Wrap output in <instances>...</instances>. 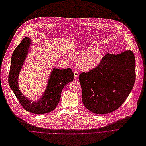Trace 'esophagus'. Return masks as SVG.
<instances>
[{
  "label": "esophagus",
  "instance_id": "esophagus-1",
  "mask_svg": "<svg viewBox=\"0 0 146 146\" xmlns=\"http://www.w3.org/2000/svg\"><path fill=\"white\" fill-rule=\"evenodd\" d=\"M74 77H75V78H76L77 77H78V76H79V72H77V71H75V72H74Z\"/></svg>",
  "mask_w": 146,
  "mask_h": 146
}]
</instances>
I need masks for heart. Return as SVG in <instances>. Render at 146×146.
<instances>
[{"mask_svg":"<svg viewBox=\"0 0 146 146\" xmlns=\"http://www.w3.org/2000/svg\"><path fill=\"white\" fill-rule=\"evenodd\" d=\"M102 57V52L99 48L86 50L78 57V64L83 70H90L100 63Z\"/></svg>","mask_w":146,"mask_h":146,"instance_id":"obj_1","label":"heart"}]
</instances>
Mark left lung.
<instances>
[{
	"mask_svg": "<svg viewBox=\"0 0 146 146\" xmlns=\"http://www.w3.org/2000/svg\"><path fill=\"white\" fill-rule=\"evenodd\" d=\"M135 66L134 54L128 50L117 54L107 53L97 67L81 73L79 80L85 107L98 114L119 108L133 89Z\"/></svg>",
	"mask_w": 146,
	"mask_h": 146,
	"instance_id": "obj_1",
	"label": "left lung"
}]
</instances>
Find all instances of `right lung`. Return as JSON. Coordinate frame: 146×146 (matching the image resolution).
I'll list each match as a JSON object with an SVG mask.
<instances>
[{"instance_id":"1","label":"right lung","mask_w":146,"mask_h":146,"mask_svg":"<svg viewBox=\"0 0 146 146\" xmlns=\"http://www.w3.org/2000/svg\"><path fill=\"white\" fill-rule=\"evenodd\" d=\"M31 40L29 37L24 38L13 52L9 74V84L17 100L26 111L37 114L48 113L57 106L63 87L74 79V72L71 68L60 70L53 68L46 89L40 100L32 102L26 98L19 89L18 76L31 46Z\"/></svg>"}]
</instances>
